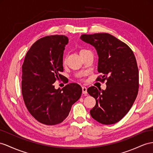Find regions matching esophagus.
Wrapping results in <instances>:
<instances>
[{"mask_svg": "<svg viewBox=\"0 0 153 153\" xmlns=\"http://www.w3.org/2000/svg\"><path fill=\"white\" fill-rule=\"evenodd\" d=\"M82 92H83V94H87V88L83 86L82 87Z\"/></svg>", "mask_w": 153, "mask_h": 153, "instance_id": "1", "label": "esophagus"}]
</instances>
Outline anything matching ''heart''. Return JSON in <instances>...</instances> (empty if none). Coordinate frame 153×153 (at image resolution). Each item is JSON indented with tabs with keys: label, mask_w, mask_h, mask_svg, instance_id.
I'll use <instances>...</instances> for the list:
<instances>
[{
	"label": "heart",
	"mask_w": 153,
	"mask_h": 153,
	"mask_svg": "<svg viewBox=\"0 0 153 153\" xmlns=\"http://www.w3.org/2000/svg\"><path fill=\"white\" fill-rule=\"evenodd\" d=\"M64 62H65V61H64Z\"/></svg>",
	"instance_id": "1"
}]
</instances>
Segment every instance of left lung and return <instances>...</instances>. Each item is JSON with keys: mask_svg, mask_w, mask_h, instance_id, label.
I'll return each instance as SVG.
<instances>
[{"mask_svg": "<svg viewBox=\"0 0 153 153\" xmlns=\"http://www.w3.org/2000/svg\"><path fill=\"white\" fill-rule=\"evenodd\" d=\"M82 41L94 47L97 56V71L107 81L105 90L91 87L87 89L95 98L96 105L90 113L99 123H117L127 114L136 98L139 88L138 68L132 50L111 34H83Z\"/></svg>", "mask_w": 153, "mask_h": 153, "instance_id": "8db88e82", "label": "left lung"}]
</instances>
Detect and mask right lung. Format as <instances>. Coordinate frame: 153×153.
<instances>
[{"label":"right lung","mask_w":153,"mask_h":153,"mask_svg":"<svg viewBox=\"0 0 153 153\" xmlns=\"http://www.w3.org/2000/svg\"><path fill=\"white\" fill-rule=\"evenodd\" d=\"M68 38L55 35L39 39L27 52L22 66V94L28 111L39 122L48 125L63 121L74 103L80 98L82 88L77 83L55 88L62 79V57Z\"/></svg>","instance_id":"add662e5"}]
</instances>
